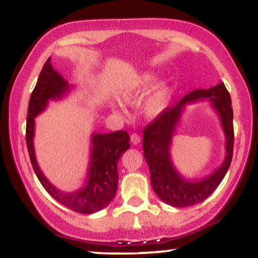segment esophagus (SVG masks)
<instances>
[{"label":"esophagus","mask_w":258,"mask_h":258,"mask_svg":"<svg viewBox=\"0 0 258 258\" xmlns=\"http://www.w3.org/2000/svg\"><path fill=\"white\" fill-rule=\"evenodd\" d=\"M131 142L133 144H138L141 142V137H139L138 133H132L131 135Z\"/></svg>","instance_id":"obj_1"}]
</instances>
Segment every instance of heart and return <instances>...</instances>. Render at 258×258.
<instances>
[{
  "label": "heart",
  "instance_id": "obj_1",
  "mask_svg": "<svg viewBox=\"0 0 258 258\" xmlns=\"http://www.w3.org/2000/svg\"><path fill=\"white\" fill-rule=\"evenodd\" d=\"M154 81H155V78H154L152 74H144V75H142L141 78L133 81L128 87H126L122 91V97L127 102H133V100L139 98V96L143 92H146L148 88L152 87ZM168 99H170V96H168L166 86H156L142 102V111L149 119L158 117L167 108Z\"/></svg>",
  "mask_w": 258,
  "mask_h": 258
}]
</instances>
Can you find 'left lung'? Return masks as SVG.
Segmentation results:
<instances>
[{
  "label": "left lung",
  "instance_id": "1",
  "mask_svg": "<svg viewBox=\"0 0 258 258\" xmlns=\"http://www.w3.org/2000/svg\"><path fill=\"white\" fill-rule=\"evenodd\" d=\"M209 99L220 115L226 135V158L224 164L205 180L189 182L174 170L169 158L170 138L179 119L181 108L186 102ZM143 150L150 171V182L156 195L173 207H188L207 199L226 176L233 158L234 127L230 94L223 82L209 90H194L185 94L177 104L168 105L162 114L144 127Z\"/></svg>",
  "mask_w": 258,
  "mask_h": 258
}]
</instances>
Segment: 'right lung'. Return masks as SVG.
I'll use <instances>...</instances> for the list:
<instances>
[{
    "instance_id": "right-lung-1",
    "label": "right lung",
    "mask_w": 258,
    "mask_h": 258,
    "mask_svg": "<svg viewBox=\"0 0 258 258\" xmlns=\"http://www.w3.org/2000/svg\"><path fill=\"white\" fill-rule=\"evenodd\" d=\"M68 90L69 85L55 70H53L51 58H48L41 70L37 84L29 100L25 135L26 146L32 168L49 195L73 211L86 215L93 214L104 209L114 199L119 180L117 162L122 153L130 148V136L126 131H115L105 135L94 133L92 136L91 165L86 185L74 193H63L54 188L41 172L35 158L32 146L34 119L46 108L48 99L60 98Z\"/></svg>"
}]
</instances>
